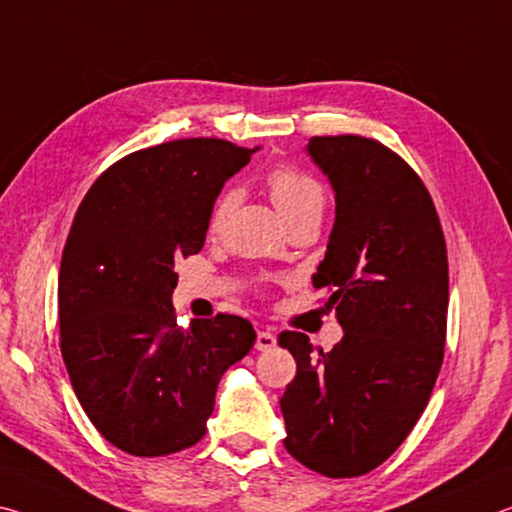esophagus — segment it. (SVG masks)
Segmentation results:
<instances>
[{
    "mask_svg": "<svg viewBox=\"0 0 512 512\" xmlns=\"http://www.w3.org/2000/svg\"><path fill=\"white\" fill-rule=\"evenodd\" d=\"M274 347H276V335L272 331H267V329L258 331V335H256V349L258 351H270Z\"/></svg>",
    "mask_w": 512,
    "mask_h": 512,
    "instance_id": "obj_1",
    "label": "esophagus"
}]
</instances>
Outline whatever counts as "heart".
<instances>
[{"instance_id":"obj_1","label":"heart","mask_w":512,"mask_h":512,"mask_svg":"<svg viewBox=\"0 0 512 512\" xmlns=\"http://www.w3.org/2000/svg\"><path fill=\"white\" fill-rule=\"evenodd\" d=\"M265 181L267 188H270L274 206L279 208V213L286 222L301 213L322 211L324 190L320 183L313 177H308V174L292 170V167H274V170L267 174ZM233 206H236V192L224 190L213 204L211 217H208V231H220L226 217L233 211Z\"/></svg>"}]
</instances>
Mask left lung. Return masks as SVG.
I'll return each mask as SVG.
<instances>
[{"label":"left lung","mask_w":512,"mask_h":512,"mask_svg":"<svg viewBox=\"0 0 512 512\" xmlns=\"http://www.w3.org/2000/svg\"><path fill=\"white\" fill-rule=\"evenodd\" d=\"M306 154L335 192L313 286L329 292L345 335L317 354L308 335H279L297 360L279 401L283 445L313 472L349 479L395 454L431 397L445 356L447 245L422 179L381 142L315 136Z\"/></svg>","instance_id":"1"}]
</instances>
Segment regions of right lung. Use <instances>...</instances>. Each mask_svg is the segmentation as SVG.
Returning <instances> with one entry per match:
<instances>
[{"label":"right lung","mask_w":512,"mask_h":512,"mask_svg":"<svg viewBox=\"0 0 512 512\" xmlns=\"http://www.w3.org/2000/svg\"><path fill=\"white\" fill-rule=\"evenodd\" d=\"M256 149L217 138L140 149L92 183L74 217L58 272L63 360L90 422L127 454L204 438L217 383L254 347L238 315L183 329L172 292L174 263L199 254L217 195Z\"/></svg>","instance_id":"right-lung-1"}]
</instances>
